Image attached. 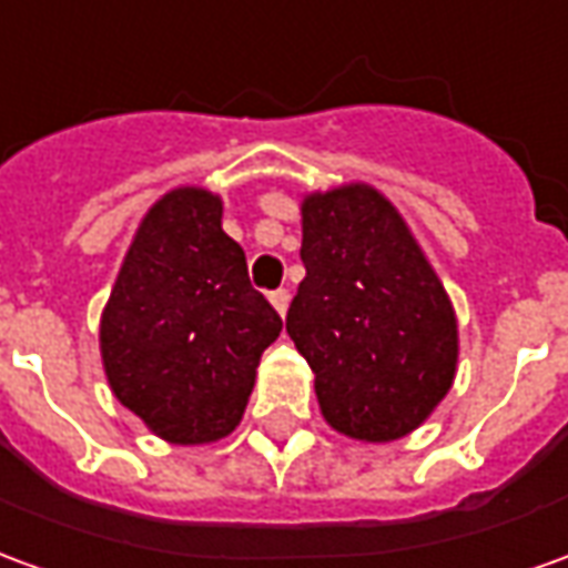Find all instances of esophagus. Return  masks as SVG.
Returning a JSON list of instances; mask_svg holds the SVG:
<instances>
[{
  "label": "esophagus",
  "instance_id": "obj_1",
  "mask_svg": "<svg viewBox=\"0 0 568 568\" xmlns=\"http://www.w3.org/2000/svg\"><path fill=\"white\" fill-rule=\"evenodd\" d=\"M271 304L276 307V313H280V316H285V311H288V292H285V288H276V292H271Z\"/></svg>",
  "mask_w": 568,
  "mask_h": 568
}]
</instances>
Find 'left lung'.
<instances>
[{"label":"left lung","mask_w":568,"mask_h":568,"mask_svg":"<svg viewBox=\"0 0 568 568\" xmlns=\"http://www.w3.org/2000/svg\"><path fill=\"white\" fill-rule=\"evenodd\" d=\"M301 261L285 332L313 368L323 418L363 443L412 434L449 394L458 323L439 276L368 184L301 202Z\"/></svg>","instance_id":"1"}]
</instances>
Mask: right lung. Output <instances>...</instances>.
I'll list each match as a JSON object with an SVG mask.
<instances>
[{
    "label": "right lung",
    "mask_w": 568,
    "mask_h": 568,
    "mask_svg": "<svg viewBox=\"0 0 568 568\" xmlns=\"http://www.w3.org/2000/svg\"><path fill=\"white\" fill-rule=\"evenodd\" d=\"M280 332L245 252L221 230V200L178 187L146 212L119 267L101 359L113 396L153 434L200 446L236 430Z\"/></svg>",
    "instance_id": "right-lung-1"
}]
</instances>
